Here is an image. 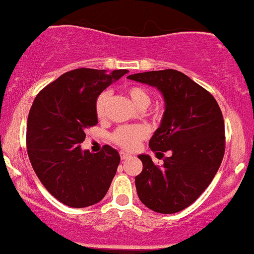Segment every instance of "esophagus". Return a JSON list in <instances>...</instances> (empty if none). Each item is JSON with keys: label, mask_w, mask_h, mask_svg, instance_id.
<instances>
[{"label": "esophagus", "mask_w": 254, "mask_h": 254, "mask_svg": "<svg viewBox=\"0 0 254 254\" xmlns=\"http://www.w3.org/2000/svg\"><path fill=\"white\" fill-rule=\"evenodd\" d=\"M119 155H121V158H122V160H123V161L127 160V158H131V155L127 154V152H124V151H121V152H119Z\"/></svg>", "instance_id": "1"}]
</instances>
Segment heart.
I'll return each mask as SVG.
<instances>
[{"label":"heart","instance_id":"1","mask_svg":"<svg viewBox=\"0 0 254 254\" xmlns=\"http://www.w3.org/2000/svg\"><path fill=\"white\" fill-rule=\"evenodd\" d=\"M125 92L138 109H145L150 105L151 94L144 87L139 85H130L125 88ZM110 94L108 91H104L97 97L94 102V112H96L97 118L102 119L105 116L106 105H108ZM152 117H158L160 112L158 110H152L150 112ZM148 136V130L143 125H123L116 129L111 135V140L119 148L124 150L132 151L137 149L139 143Z\"/></svg>","mask_w":254,"mask_h":254}]
</instances>
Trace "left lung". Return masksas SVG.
Here are the masks:
<instances>
[{"instance_id": "left-lung-1", "label": "left lung", "mask_w": 254, "mask_h": 254, "mask_svg": "<svg viewBox=\"0 0 254 254\" xmlns=\"http://www.w3.org/2000/svg\"><path fill=\"white\" fill-rule=\"evenodd\" d=\"M131 80L161 91L166 111L161 127L149 146L157 157L156 166L148 155H139L143 170L135 177L137 194L148 208L173 214L187 208L214 179L225 154V124L215 98L206 88L176 69L131 74ZM170 156L164 157V152Z\"/></svg>"}]
</instances>
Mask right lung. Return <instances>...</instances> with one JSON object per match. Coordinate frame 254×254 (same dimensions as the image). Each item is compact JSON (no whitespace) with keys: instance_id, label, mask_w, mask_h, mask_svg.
Segmentation results:
<instances>
[{"instance_id":"add662e5","label":"right lung","mask_w":254,"mask_h":254,"mask_svg":"<svg viewBox=\"0 0 254 254\" xmlns=\"http://www.w3.org/2000/svg\"><path fill=\"white\" fill-rule=\"evenodd\" d=\"M127 69L77 68L64 73L35 97L26 144L33 169L57 200L73 208L92 206L108 193L121 157L110 145L82 151L88 127L98 124L94 102Z\"/></svg>"}]
</instances>
